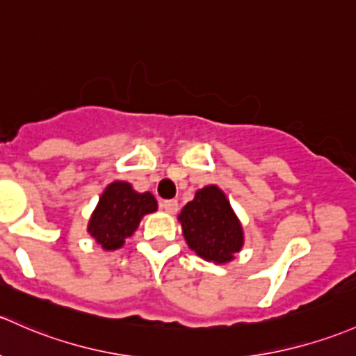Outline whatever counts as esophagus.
Returning a JSON list of instances; mask_svg holds the SVG:
<instances>
[{
	"label": "esophagus",
	"mask_w": 356,
	"mask_h": 356,
	"mask_svg": "<svg viewBox=\"0 0 356 356\" xmlns=\"http://www.w3.org/2000/svg\"><path fill=\"white\" fill-rule=\"evenodd\" d=\"M160 207H162V209H165L167 213H170V215H175L179 209V203L175 200H165L160 203Z\"/></svg>",
	"instance_id": "esophagus-1"
}]
</instances>
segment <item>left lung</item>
<instances>
[{
    "mask_svg": "<svg viewBox=\"0 0 356 356\" xmlns=\"http://www.w3.org/2000/svg\"><path fill=\"white\" fill-rule=\"evenodd\" d=\"M179 222L188 245L209 263H228L244 245L241 222L216 186L197 191L194 200L182 208Z\"/></svg>",
    "mask_w": 356,
    "mask_h": 356,
    "instance_id": "left-lung-1",
    "label": "left lung"
}]
</instances>
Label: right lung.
<instances>
[{
	"label": "right lung",
	"instance_id": "obj_1",
	"mask_svg": "<svg viewBox=\"0 0 356 356\" xmlns=\"http://www.w3.org/2000/svg\"><path fill=\"white\" fill-rule=\"evenodd\" d=\"M156 211L152 193H136L129 182L115 181L100 196L88 222V234L106 250H115L124 244L140 225L141 218Z\"/></svg>",
	"mask_w": 356,
	"mask_h": 356
}]
</instances>
